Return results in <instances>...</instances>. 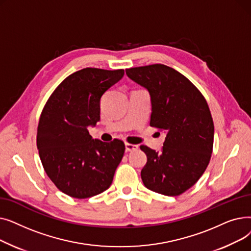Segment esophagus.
Masks as SVG:
<instances>
[{
	"instance_id": "34e87169",
	"label": "esophagus",
	"mask_w": 251,
	"mask_h": 251,
	"mask_svg": "<svg viewBox=\"0 0 251 251\" xmlns=\"http://www.w3.org/2000/svg\"><path fill=\"white\" fill-rule=\"evenodd\" d=\"M125 149L126 151H133L138 150V146H135V144H130V143H125Z\"/></svg>"
}]
</instances>
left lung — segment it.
<instances>
[{
  "label": "left lung",
  "mask_w": 251,
  "mask_h": 251,
  "mask_svg": "<svg viewBox=\"0 0 251 251\" xmlns=\"http://www.w3.org/2000/svg\"><path fill=\"white\" fill-rule=\"evenodd\" d=\"M126 74L150 92V125L166 134L161 151L140 147L148 156L141 170L144 186L168 196L185 192L201 177L213 151L214 122L205 99L166 65L130 68Z\"/></svg>",
  "instance_id": "8db88e82"
}]
</instances>
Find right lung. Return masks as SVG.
<instances>
[{
  "mask_svg": "<svg viewBox=\"0 0 251 251\" xmlns=\"http://www.w3.org/2000/svg\"><path fill=\"white\" fill-rule=\"evenodd\" d=\"M123 76V69L79 70L64 79L42 112L39 157L52 183L71 197L87 199L107 190L122 161V140L94 139L87 128L100 121L102 95Z\"/></svg>",
  "mask_w": 251,
  "mask_h": 251,
  "instance_id": "right-lung-1",
  "label": "right lung"
}]
</instances>
